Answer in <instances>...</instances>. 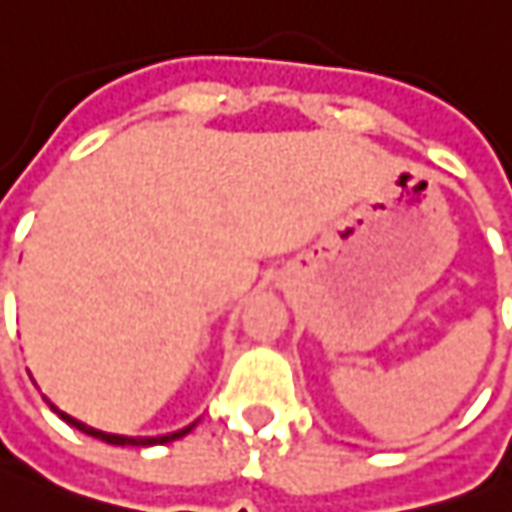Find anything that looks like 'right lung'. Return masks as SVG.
Masks as SVG:
<instances>
[{
    "label": "right lung",
    "instance_id": "1",
    "mask_svg": "<svg viewBox=\"0 0 512 512\" xmlns=\"http://www.w3.org/2000/svg\"><path fill=\"white\" fill-rule=\"evenodd\" d=\"M45 402L50 404V410H53V413H56L62 422H68L70 427L82 430L85 436L102 439V442L116 444V447H153V444H168V442H176V439H182V436H187V433L196 427V422H193V424H187V427H182V430L165 433V436H122V433H108V430H99V427H93V424H85V422H79V419H73V416H70V413H65L62 407H56V404L50 402L48 396H45Z\"/></svg>",
    "mask_w": 512,
    "mask_h": 512
}]
</instances>
